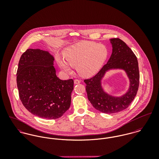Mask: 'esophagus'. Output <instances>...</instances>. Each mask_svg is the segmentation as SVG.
<instances>
[{
    "label": "esophagus",
    "instance_id": "1",
    "mask_svg": "<svg viewBox=\"0 0 159 159\" xmlns=\"http://www.w3.org/2000/svg\"><path fill=\"white\" fill-rule=\"evenodd\" d=\"M74 83H75V84H80L81 83V81L80 80H78V79L77 80H75Z\"/></svg>",
    "mask_w": 159,
    "mask_h": 159
}]
</instances>
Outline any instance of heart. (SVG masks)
Instances as JSON below:
<instances>
[{
    "mask_svg": "<svg viewBox=\"0 0 159 159\" xmlns=\"http://www.w3.org/2000/svg\"><path fill=\"white\" fill-rule=\"evenodd\" d=\"M64 56L70 66L76 67L82 76L88 77L96 73L102 67L108 57L105 46L92 42H83L68 48ZM57 63L61 68L71 73V67L65 61L58 57Z\"/></svg>",
    "mask_w": 159,
    "mask_h": 159,
    "instance_id": "obj_1",
    "label": "heart"
}]
</instances>
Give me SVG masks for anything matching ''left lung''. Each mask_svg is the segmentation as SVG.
<instances>
[{"label":"left lung","mask_w":159,"mask_h":159,"mask_svg":"<svg viewBox=\"0 0 159 159\" xmlns=\"http://www.w3.org/2000/svg\"><path fill=\"white\" fill-rule=\"evenodd\" d=\"M113 52L108 62L93 77L84 80L88 98L92 106L100 112L112 114L122 111L134 100L139 87V73L136 56L122 40L110 39ZM122 69L130 80L128 91L120 97H114L103 91L101 81L105 73L111 69Z\"/></svg>","instance_id":"1"}]
</instances>
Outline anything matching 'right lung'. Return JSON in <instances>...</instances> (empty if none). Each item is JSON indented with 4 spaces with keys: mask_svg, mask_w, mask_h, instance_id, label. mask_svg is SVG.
I'll use <instances>...</instances> for the list:
<instances>
[{
    "mask_svg": "<svg viewBox=\"0 0 159 159\" xmlns=\"http://www.w3.org/2000/svg\"><path fill=\"white\" fill-rule=\"evenodd\" d=\"M54 57L48 51L28 49L20 57L16 73L19 95L24 107L40 117L55 119L70 107L72 79L61 80L56 73Z\"/></svg>",
    "mask_w": 159,
    "mask_h": 159,
    "instance_id": "add662e5",
    "label": "right lung"
}]
</instances>
